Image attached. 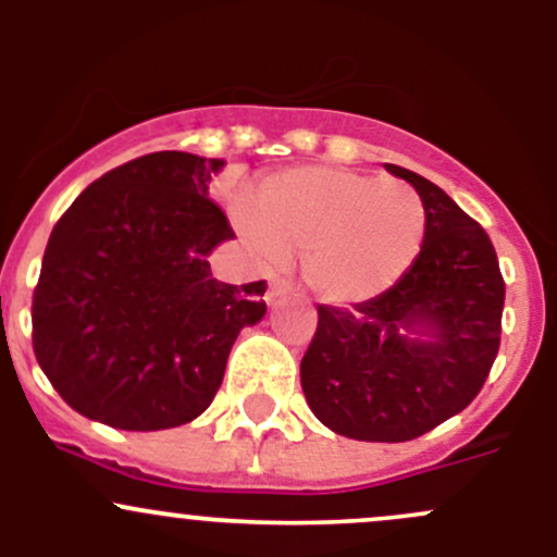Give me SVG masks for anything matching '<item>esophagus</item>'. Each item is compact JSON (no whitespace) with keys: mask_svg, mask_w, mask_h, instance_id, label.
<instances>
[{"mask_svg":"<svg viewBox=\"0 0 557 557\" xmlns=\"http://www.w3.org/2000/svg\"><path fill=\"white\" fill-rule=\"evenodd\" d=\"M288 290H290L288 283H283V280H272V283H269V290H267V301L269 305H280Z\"/></svg>","mask_w":557,"mask_h":557,"instance_id":"obj_1","label":"esophagus"}]
</instances>
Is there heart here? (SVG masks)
<instances>
[{
	"instance_id": "obj_1",
	"label": "heart",
	"mask_w": 557,
	"mask_h": 557,
	"mask_svg": "<svg viewBox=\"0 0 557 557\" xmlns=\"http://www.w3.org/2000/svg\"><path fill=\"white\" fill-rule=\"evenodd\" d=\"M243 243L269 263L301 256L318 299L352 305L391 288L425 239V205L404 180L342 166H296L263 180L258 207H228Z\"/></svg>"
}]
</instances>
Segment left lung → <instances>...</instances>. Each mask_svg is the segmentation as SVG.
I'll return each instance as SVG.
<instances>
[{"label": "left lung", "mask_w": 557, "mask_h": 557, "mask_svg": "<svg viewBox=\"0 0 557 557\" xmlns=\"http://www.w3.org/2000/svg\"><path fill=\"white\" fill-rule=\"evenodd\" d=\"M425 205L412 267L374 299L318 307L301 358L312 414L358 442H409L469 407L502 342L504 277L491 237L431 180L385 164Z\"/></svg>", "instance_id": "1"}]
</instances>
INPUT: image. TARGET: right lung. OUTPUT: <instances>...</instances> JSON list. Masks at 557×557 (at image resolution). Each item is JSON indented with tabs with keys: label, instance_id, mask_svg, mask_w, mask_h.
Returning <instances> with one entry per match:
<instances>
[{
	"label": "right lung",
	"instance_id": "obj_1",
	"mask_svg": "<svg viewBox=\"0 0 557 557\" xmlns=\"http://www.w3.org/2000/svg\"><path fill=\"white\" fill-rule=\"evenodd\" d=\"M223 159L161 150L88 185L45 247L32 342L45 377L83 418L164 431L199 418L267 285L218 283L234 239L210 196Z\"/></svg>",
	"mask_w": 557,
	"mask_h": 557
}]
</instances>
